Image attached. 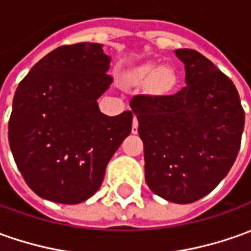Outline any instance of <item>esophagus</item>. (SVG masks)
Masks as SVG:
<instances>
[{
	"mask_svg": "<svg viewBox=\"0 0 251 251\" xmlns=\"http://www.w3.org/2000/svg\"><path fill=\"white\" fill-rule=\"evenodd\" d=\"M137 130H139V121H137V118L134 117V118H133V124H132V133L133 134H136Z\"/></svg>",
	"mask_w": 251,
	"mask_h": 251,
	"instance_id": "1",
	"label": "esophagus"
}]
</instances>
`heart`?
Wrapping results in <instances>:
<instances>
[{
	"instance_id": "b5f03b06",
	"label": "heart",
	"mask_w": 251,
	"mask_h": 251,
	"mask_svg": "<svg viewBox=\"0 0 251 251\" xmlns=\"http://www.w3.org/2000/svg\"><path fill=\"white\" fill-rule=\"evenodd\" d=\"M126 81L130 85L148 82V89L155 96H168L178 85V74L172 66H159L147 61L130 68L126 73Z\"/></svg>"
}]
</instances>
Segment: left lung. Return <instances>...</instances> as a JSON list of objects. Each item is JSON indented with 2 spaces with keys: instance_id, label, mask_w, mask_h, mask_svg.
<instances>
[{
  "instance_id": "8db88e82",
  "label": "left lung",
  "mask_w": 251,
  "mask_h": 251,
  "mask_svg": "<svg viewBox=\"0 0 251 251\" xmlns=\"http://www.w3.org/2000/svg\"><path fill=\"white\" fill-rule=\"evenodd\" d=\"M185 86L172 96H134L146 183L158 197L191 203L214 190L239 152L245 111L228 76L194 49H177Z\"/></svg>"
}]
</instances>
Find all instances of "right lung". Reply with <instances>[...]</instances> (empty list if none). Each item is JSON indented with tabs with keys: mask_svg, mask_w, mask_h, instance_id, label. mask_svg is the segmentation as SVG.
I'll return each mask as SVG.
<instances>
[{
	"mask_svg": "<svg viewBox=\"0 0 251 251\" xmlns=\"http://www.w3.org/2000/svg\"><path fill=\"white\" fill-rule=\"evenodd\" d=\"M110 63L101 44L64 45L19 83L8 139L16 166L38 197L64 204L89 199L130 134L132 111L108 117L97 104L112 83Z\"/></svg>",
	"mask_w": 251,
	"mask_h": 251,
	"instance_id": "obj_1",
	"label": "right lung"
}]
</instances>
